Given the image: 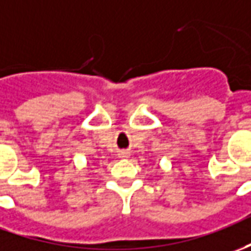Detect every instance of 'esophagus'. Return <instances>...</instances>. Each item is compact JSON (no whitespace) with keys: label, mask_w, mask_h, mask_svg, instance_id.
Masks as SVG:
<instances>
[{"label":"esophagus","mask_w":251,"mask_h":251,"mask_svg":"<svg viewBox=\"0 0 251 251\" xmlns=\"http://www.w3.org/2000/svg\"><path fill=\"white\" fill-rule=\"evenodd\" d=\"M129 151H126V150H124V151H121L119 152V158H129Z\"/></svg>","instance_id":"1"}]
</instances>
